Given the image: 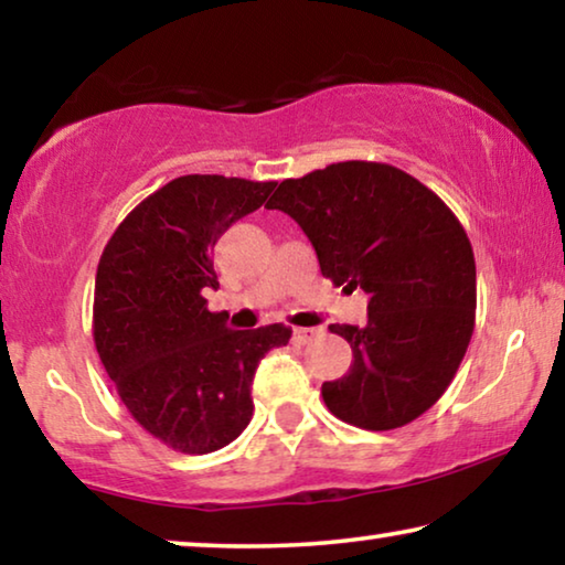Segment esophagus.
Returning a JSON list of instances; mask_svg holds the SVG:
<instances>
[{
  "label": "esophagus",
  "instance_id": "esophagus-1",
  "mask_svg": "<svg viewBox=\"0 0 565 565\" xmlns=\"http://www.w3.org/2000/svg\"><path fill=\"white\" fill-rule=\"evenodd\" d=\"M319 332L317 330H309V327H294V332H291V340L297 342V344H307V342H311L315 340Z\"/></svg>",
  "mask_w": 565,
  "mask_h": 565
}]
</instances>
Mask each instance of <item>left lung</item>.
Returning a JSON list of instances; mask_svg holds the SVG:
<instances>
[{
  "label": "left lung",
  "mask_w": 565,
  "mask_h": 565,
  "mask_svg": "<svg viewBox=\"0 0 565 565\" xmlns=\"http://www.w3.org/2000/svg\"><path fill=\"white\" fill-rule=\"evenodd\" d=\"M266 207L301 225L324 279L370 297L365 327L330 324L352 365L322 385L327 408L365 431L426 414L475 332V250L457 215L416 177L360 159L284 180Z\"/></svg>",
  "instance_id": "8db88e82"
}]
</instances>
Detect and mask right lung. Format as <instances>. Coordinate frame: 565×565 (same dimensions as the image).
<instances>
[{"label": "right lung", "mask_w": 565, "mask_h": 565, "mask_svg": "<svg viewBox=\"0 0 565 565\" xmlns=\"http://www.w3.org/2000/svg\"><path fill=\"white\" fill-rule=\"evenodd\" d=\"M276 182L184 174L124 217L98 260L94 342L134 420L182 454H210L238 439L254 416L258 360L284 348L291 327L228 330L210 311L217 289L213 248Z\"/></svg>", "instance_id": "1"}]
</instances>
